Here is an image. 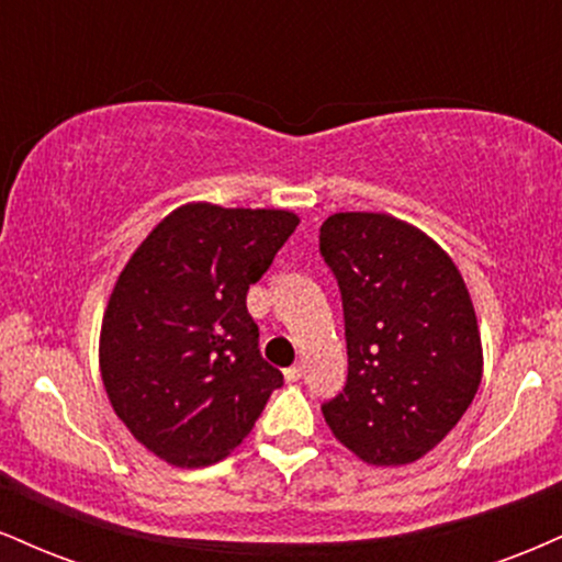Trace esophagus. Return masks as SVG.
Instances as JSON below:
<instances>
[{
    "instance_id": "obj_1",
    "label": "esophagus",
    "mask_w": 562,
    "mask_h": 562,
    "mask_svg": "<svg viewBox=\"0 0 562 562\" xmlns=\"http://www.w3.org/2000/svg\"><path fill=\"white\" fill-rule=\"evenodd\" d=\"M301 375H303V367L301 364H293V367H288V370H285L288 383H295V380H301Z\"/></svg>"
}]
</instances>
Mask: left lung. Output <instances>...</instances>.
Masks as SVG:
<instances>
[{"mask_svg":"<svg viewBox=\"0 0 562 562\" xmlns=\"http://www.w3.org/2000/svg\"><path fill=\"white\" fill-rule=\"evenodd\" d=\"M319 250L344 299L348 380L322 406L333 436L367 465L417 462L475 398L483 346L460 269L415 224L340 211Z\"/></svg>","mask_w":562,"mask_h":562,"instance_id":"8db88e82","label":"left lung"}]
</instances>
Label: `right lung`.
<instances>
[{"label":"right lung","instance_id":"obj_1","mask_svg":"<svg viewBox=\"0 0 562 562\" xmlns=\"http://www.w3.org/2000/svg\"><path fill=\"white\" fill-rule=\"evenodd\" d=\"M299 222L285 209L184 203L121 269L100 327L102 385L128 434L169 465L224 460L282 385L245 295Z\"/></svg>","mask_w":562,"mask_h":562}]
</instances>
